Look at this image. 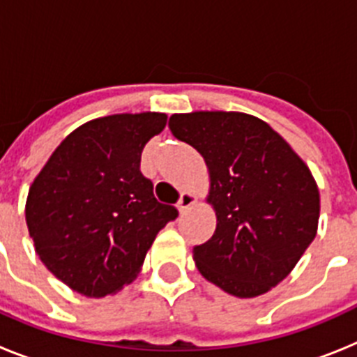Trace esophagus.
<instances>
[{
    "label": "esophagus",
    "mask_w": 357,
    "mask_h": 357,
    "mask_svg": "<svg viewBox=\"0 0 357 357\" xmlns=\"http://www.w3.org/2000/svg\"><path fill=\"white\" fill-rule=\"evenodd\" d=\"M197 200L198 198L193 191H184V193L181 195V200H178V204H176V207H178V211H181V213H185L189 207L197 204Z\"/></svg>",
    "instance_id": "obj_1"
}]
</instances>
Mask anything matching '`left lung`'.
Listing matches in <instances>:
<instances>
[{"instance_id": "obj_1", "label": "left lung", "mask_w": 357, "mask_h": 357, "mask_svg": "<svg viewBox=\"0 0 357 357\" xmlns=\"http://www.w3.org/2000/svg\"><path fill=\"white\" fill-rule=\"evenodd\" d=\"M169 130L209 169L213 238L193 248L198 272L252 298L289 275L317 236L320 193L307 164L263 119L245 112L173 114Z\"/></svg>"}]
</instances>
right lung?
<instances>
[{
	"label": "right lung",
	"instance_id": "1",
	"mask_svg": "<svg viewBox=\"0 0 357 357\" xmlns=\"http://www.w3.org/2000/svg\"><path fill=\"white\" fill-rule=\"evenodd\" d=\"M166 121L162 112H125L84 123L30 185L24 216L33 247L73 291L102 298L130 284L159 230L178 216L139 169L144 144Z\"/></svg>",
	"mask_w": 357,
	"mask_h": 357
}]
</instances>
